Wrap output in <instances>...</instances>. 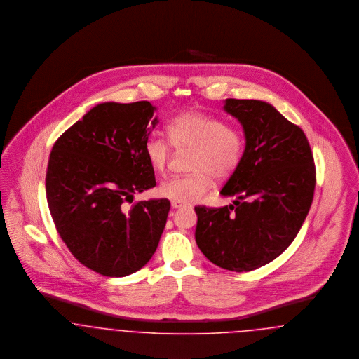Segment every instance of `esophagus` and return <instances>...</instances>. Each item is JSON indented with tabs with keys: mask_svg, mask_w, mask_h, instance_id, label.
<instances>
[{
	"mask_svg": "<svg viewBox=\"0 0 359 359\" xmlns=\"http://www.w3.org/2000/svg\"><path fill=\"white\" fill-rule=\"evenodd\" d=\"M182 208V203H172V209H180Z\"/></svg>",
	"mask_w": 359,
	"mask_h": 359,
	"instance_id": "1",
	"label": "esophagus"
}]
</instances>
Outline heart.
Here are the masks:
<instances>
[{"label": "heart", "mask_w": 359, "mask_h": 359, "mask_svg": "<svg viewBox=\"0 0 359 359\" xmlns=\"http://www.w3.org/2000/svg\"><path fill=\"white\" fill-rule=\"evenodd\" d=\"M166 133L178 151L191 150L187 165L191 174L172 178L158 187L159 196L172 203L200 201L213 187V177L225 180L232 175L244 156L245 142L240 130L198 111H187L174 116L166 125ZM144 154L156 172H166L172 156L166 140L147 138Z\"/></svg>", "instance_id": "obj_1"}]
</instances>
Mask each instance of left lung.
I'll use <instances>...</instances> for the list:
<instances>
[{
	"label": "left lung",
	"mask_w": 359,
	"mask_h": 359,
	"mask_svg": "<svg viewBox=\"0 0 359 359\" xmlns=\"http://www.w3.org/2000/svg\"><path fill=\"white\" fill-rule=\"evenodd\" d=\"M243 127L244 156L221 189L219 209L196 206V243L219 268L248 272L271 263L297 237L309 215L315 165L300 127L264 100L225 99Z\"/></svg>",
	"instance_id": "1"
}]
</instances>
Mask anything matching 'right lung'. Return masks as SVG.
Instances as JSON below:
<instances>
[{"label":"right lung","mask_w":359,"mask_h":359,"mask_svg":"<svg viewBox=\"0 0 359 359\" xmlns=\"http://www.w3.org/2000/svg\"><path fill=\"white\" fill-rule=\"evenodd\" d=\"M150 102L99 103L52 147L46 191L62 241L81 264L123 278L154 255L169 200L134 203L156 185L144 142L158 125Z\"/></svg>","instance_id":"right-lung-1"}]
</instances>
